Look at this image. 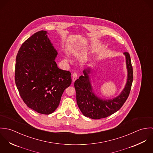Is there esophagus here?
Segmentation results:
<instances>
[{"label":"esophagus","mask_w":153,"mask_h":153,"mask_svg":"<svg viewBox=\"0 0 153 153\" xmlns=\"http://www.w3.org/2000/svg\"><path fill=\"white\" fill-rule=\"evenodd\" d=\"M77 74L76 72H74L73 74H72V81L73 82H75V80L77 78Z\"/></svg>","instance_id":"esophagus-1"}]
</instances>
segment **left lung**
Wrapping results in <instances>:
<instances>
[{
  "mask_svg": "<svg viewBox=\"0 0 153 153\" xmlns=\"http://www.w3.org/2000/svg\"><path fill=\"white\" fill-rule=\"evenodd\" d=\"M124 55L126 60L127 79L124 89L116 97L105 100L94 93L89 77L92 71L89 67L84 70V75L75 81L76 102L84 116L94 120L107 117L120 109L128 98L133 81V72L130 54L124 52Z\"/></svg>",
  "mask_w": 153,
  "mask_h": 153,
  "instance_id": "8db88e82",
  "label": "left lung"
}]
</instances>
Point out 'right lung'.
<instances>
[{
	"label": "right lung",
	"instance_id": "1",
	"mask_svg": "<svg viewBox=\"0 0 153 153\" xmlns=\"http://www.w3.org/2000/svg\"><path fill=\"white\" fill-rule=\"evenodd\" d=\"M47 34L39 31L22 44L16 56L15 79L26 105L48 115L58 108L72 79L69 71L58 67L55 61L58 52Z\"/></svg>",
	"mask_w": 153,
	"mask_h": 153
}]
</instances>
